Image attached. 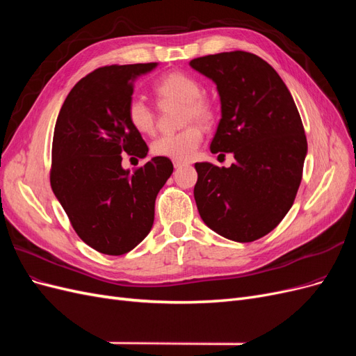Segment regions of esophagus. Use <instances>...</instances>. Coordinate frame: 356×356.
Instances as JSON below:
<instances>
[{
	"instance_id": "esophagus-1",
	"label": "esophagus",
	"mask_w": 356,
	"mask_h": 356,
	"mask_svg": "<svg viewBox=\"0 0 356 356\" xmlns=\"http://www.w3.org/2000/svg\"><path fill=\"white\" fill-rule=\"evenodd\" d=\"M181 166H184V161L174 160V168H175V169H178V168H181Z\"/></svg>"
}]
</instances>
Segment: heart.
Wrapping results in <instances>:
<instances>
[{
	"label": "heart",
	"instance_id": "b5f03b06",
	"mask_svg": "<svg viewBox=\"0 0 356 356\" xmlns=\"http://www.w3.org/2000/svg\"><path fill=\"white\" fill-rule=\"evenodd\" d=\"M154 93L160 102L182 104V122L190 124H211L215 111L212 104L203 98L202 84L188 74L169 72L161 77L156 86ZM127 120L141 134H149L154 129V111L143 98L132 96L127 102ZM203 134L195 124L186 127L177 134H166L156 138L152 144V153L159 157L172 160H188L196 154L202 144Z\"/></svg>",
	"mask_w": 356,
	"mask_h": 356
}]
</instances>
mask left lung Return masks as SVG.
Listing matches in <instances>:
<instances>
[{
    "label": "left lung",
    "instance_id": "1",
    "mask_svg": "<svg viewBox=\"0 0 356 356\" xmlns=\"http://www.w3.org/2000/svg\"><path fill=\"white\" fill-rule=\"evenodd\" d=\"M217 86L221 120L211 153L234 163H196L195 200L203 222L234 242L270 233L291 209L303 175L307 141L296 102L279 74L248 51L190 60Z\"/></svg>",
    "mask_w": 356,
    "mask_h": 356
}]
</instances>
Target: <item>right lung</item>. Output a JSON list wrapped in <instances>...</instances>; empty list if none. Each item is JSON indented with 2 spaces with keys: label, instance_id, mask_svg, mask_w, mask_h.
<instances>
[{
  "label": "right lung",
  "instance_id": "1",
  "mask_svg": "<svg viewBox=\"0 0 356 356\" xmlns=\"http://www.w3.org/2000/svg\"><path fill=\"white\" fill-rule=\"evenodd\" d=\"M157 65L95 70L71 89L55 124L51 190L80 239L106 255H123L145 239L157 193L174 172L172 161L159 156L134 172L122 166L123 153H148L126 108L135 80Z\"/></svg>",
  "mask_w": 356,
  "mask_h": 356
}]
</instances>
